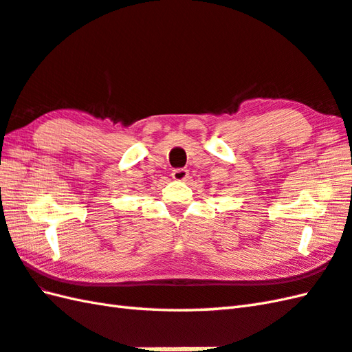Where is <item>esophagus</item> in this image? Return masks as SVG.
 <instances>
[{
  "label": "esophagus",
  "mask_w": 352,
  "mask_h": 352,
  "mask_svg": "<svg viewBox=\"0 0 352 352\" xmlns=\"http://www.w3.org/2000/svg\"><path fill=\"white\" fill-rule=\"evenodd\" d=\"M190 171L186 168H175L173 171H171V176H173L175 181H185L186 177H188Z\"/></svg>",
  "instance_id": "1"
}]
</instances>
